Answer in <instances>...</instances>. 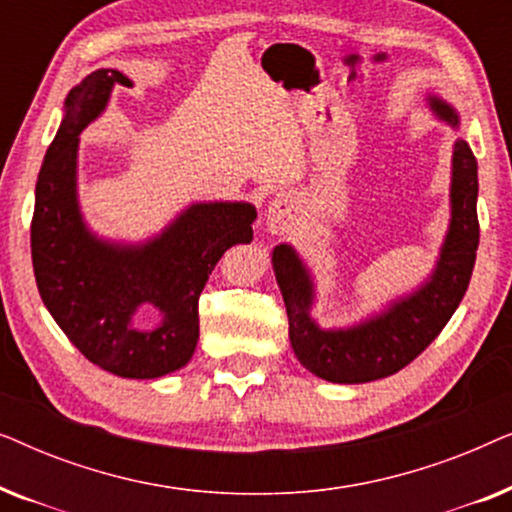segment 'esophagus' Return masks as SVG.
Here are the masks:
<instances>
[{
  "label": "esophagus",
  "instance_id": "obj_1",
  "mask_svg": "<svg viewBox=\"0 0 512 512\" xmlns=\"http://www.w3.org/2000/svg\"><path fill=\"white\" fill-rule=\"evenodd\" d=\"M293 219H296V198L291 193H277L265 212L268 230L272 235H282L293 226Z\"/></svg>",
  "mask_w": 512,
  "mask_h": 512
}]
</instances>
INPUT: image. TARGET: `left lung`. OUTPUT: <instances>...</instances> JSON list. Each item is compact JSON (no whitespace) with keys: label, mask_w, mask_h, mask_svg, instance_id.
Instances as JSON below:
<instances>
[{"label":"left lung","mask_w":512,"mask_h":512,"mask_svg":"<svg viewBox=\"0 0 512 512\" xmlns=\"http://www.w3.org/2000/svg\"><path fill=\"white\" fill-rule=\"evenodd\" d=\"M429 107L440 121L459 128V114L443 97L429 95ZM478 228V160L466 139L452 146L450 226L436 268L415 291L391 300L384 310L345 328H321L312 317L317 298L314 277L291 244L272 249L282 291L289 338L296 359L321 380L361 384L398 373L417 359L457 310L471 282Z\"/></svg>","instance_id":"obj_1"}]
</instances>
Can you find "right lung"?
I'll list each match as a JSON object with an SVG mask.
<instances>
[{"mask_svg":"<svg viewBox=\"0 0 512 512\" xmlns=\"http://www.w3.org/2000/svg\"><path fill=\"white\" fill-rule=\"evenodd\" d=\"M114 86L132 81L118 69H97L69 90L34 193L32 265L46 310L90 363L156 380L191 361L200 293L219 258L251 242L256 207L193 202L135 244L93 233L79 205V135L102 116ZM142 306L159 319L151 329L134 326Z\"/></svg>","mask_w":512,"mask_h":512,"instance_id":"add662e5","label":"right lung"}]
</instances>
